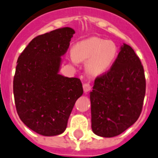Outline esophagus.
Segmentation results:
<instances>
[{"label": "esophagus", "mask_w": 158, "mask_h": 158, "mask_svg": "<svg viewBox=\"0 0 158 158\" xmlns=\"http://www.w3.org/2000/svg\"><path fill=\"white\" fill-rule=\"evenodd\" d=\"M83 88H84V90L85 91V92H88L89 90H91L92 87H91L90 83H84V84H83Z\"/></svg>", "instance_id": "34e87169"}]
</instances>
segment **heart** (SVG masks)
<instances>
[{
    "mask_svg": "<svg viewBox=\"0 0 158 158\" xmlns=\"http://www.w3.org/2000/svg\"><path fill=\"white\" fill-rule=\"evenodd\" d=\"M116 54L117 47L113 42L100 37H90L74 45L71 58L75 63L87 61V72L97 76L111 67Z\"/></svg>",
    "mask_w": 158,
    "mask_h": 158,
    "instance_id": "1",
    "label": "heart"
}]
</instances>
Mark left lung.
<instances>
[{
    "label": "left lung",
    "instance_id": "8db88e82",
    "mask_svg": "<svg viewBox=\"0 0 158 158\" xmlns=\"http://www.w3.org/2000/svg\"><path fill=\"white\" fill-rule=\"evenodd\" d=\"M145 90L140 58L131 47L124 44L110 69L94 81L90 92L93 131L111 138L132 126L142 110Z\"/></svg>",
    "mask_w": 158,
    "mask_h": 158
}]
</instances>
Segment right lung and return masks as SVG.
Wrapping results in <instances>:
<instances>
[{
    "instance_id": "obj_1",
    "label": "right lung",
    "mask_w": 158,
    "mask_h": 158,
    "mask_svg": "<svg viewBox=\"0 0 158 158\" xmlns=\"http://www.w3.org/2000/svg\"><path fill=\"white\" fill-rule=\"evenodd\" d=\"M74 30L58 29L35 37L19 55L14 77L17 114L32 131L45 136L64 132L77 99L81 80L58 74Z\"/></svg>"
}]
</instances>
